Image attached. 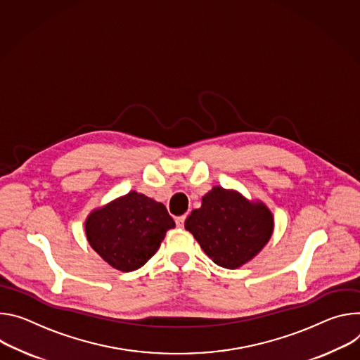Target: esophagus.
Masks as SVG:
<instances>
[{"mask_svg": "<svg viewBox=\"0 0 360 360\" xmlns=\"http://www.w3.org/2000/svg\"><path fill=\"white\" fill-rule=\"evenodd\" d=\"M184 221H186V216H179V217L176 219L177 227H184Z\"/></svg>", "mask_w": 360, "mask_h": 360, "instance_id": "esophagus-1", "label": "esophagus"}]
</instances>
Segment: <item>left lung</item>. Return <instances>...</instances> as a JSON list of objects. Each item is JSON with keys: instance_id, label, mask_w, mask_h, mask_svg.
Here are the masks:
<instances>
[{"instance_id": "left-lung-1", "label": "left lung", "mask_w": 360, "mask_h": 360, "mask_svg": "<svg viewBox=\"0 0 360 360\" xmlns=\"http://www.w3.org/2000/svg\"><path fill=\"white\" fill-rule=\"evenodd\" d=\"M184 227L216 264L236 269L269 242L273 217L264 205L249 203L236 191L214 187L202 198V207L186 219Z\"/></svg>"}]
</instances>
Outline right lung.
Masks as SVG:
<instances>
[{"label":"right lung","instance_id":"add662e5","mask_svg":"<svg viewBox=\"0 0 360 360\" xmlns=\"http://www.w3.org/2000/svg\"><path fill=\"white\" fill-rule=\"evenodd\" d=\"M173 227V217L165 205L136 191L93 212L86 221L90 246L122 271L144 266Z\"/></svg>","mask_w":360,"mask_h":360}]
</instances>
